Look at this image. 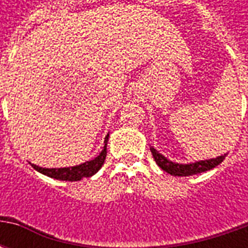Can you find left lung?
<instances>
[{
  "label": "left lung",
  "mask_w": 248,
  "mask_h": 248,
  "mask_svg": "<svg viewBox=\"0 0 248 248\" xmlns=\"http://www.w3.org/2000/svg\"><path fill=\"white\" fill-rule=\"evenodd\" d=\"M150 150L154 159H155L156 165L161 167L162 170H165V171L171 174L174 177H188V175L207 171V170H211L214 167L218 166L219 163H222L224 158H226V154H224V155L213 158V159H207V161H199L195 162V163H190V165H179V163H174V162L169 161L167 158L159 154L154 147H151Z\"/></svg>",
  "instance_id": "left-lung-1"
}]
</instances>
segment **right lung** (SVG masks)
Listing matches in <instances>:
<instances>
[{"label": "right lung", "mask_w": 248, "mask_h": 248, "mask_svg": "<svg viewBox=\"0 0 248 248\" xmlns=\"http://www.w3.org/2000/svg\"><path fill=\"white\" fill-rule=\"evenodd\" d=\"M108 134L105 138V147L101 151V154L94 158L93 161L85 162L82 165L74 167H63V169H44V167H38L35 165H31L37 171L45 174L47 177L54 178V179H60V181H69V182H74V181H81L82 178H87L94 175L95 172L102 167L103 162L106 159V146H108Z\"/></svg>", "instance_id": "right-lung-1"}]
</instances>
